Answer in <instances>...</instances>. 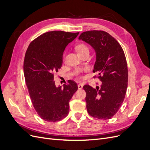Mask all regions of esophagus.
I'll return each mask as SVG.
<instances>
[{
    "instance_id": "1",
    "label": "esophagus",
    "mask_w": 150,
    "mask_h": 150,
    "mask_svg": "<svg viewBox=\"0 0 150 150\" xmlns=\"http://www.w3.org/2000/svg\"><path fill=\"white\" fill-rule=\"evenodd\" d=\"M78 89H82L83 88V85L82 84H79L78 85Z\"/></svg>"
}]
</instances>
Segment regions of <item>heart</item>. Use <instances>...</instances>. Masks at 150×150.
<instances>
[{"instance_id":"b5f03b06","label":"heart","mask_w":150,"mask_h":150,"mask_svg":"<svg viewBox=\"0 0 150 150\" xmlns=\"http://www.w3.org/2000/svg\"><path fill=\"white\" fill-rule=\"evenodd\" d=\"M76 49L77 50V51H78V54L82 53V52H86V51L89 52L88 47L84 44H79L78 45H77L76 47Z\"/></svg>"}]
</instances>
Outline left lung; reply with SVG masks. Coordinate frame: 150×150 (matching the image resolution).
<instances>
[{
	"label": "left lung",
	"mask_w": 150,
	"mask_h": 150,
	"mask_svg": "<svg viewBox=\"0 0 150 150\" xmlns=\"http://www.w3.org/2000/svg\"><path fill=\"white\" fill-rule=\"evenodd\" d=\"M79 39L94 49L96 58L93 72H97L101 81L96 88L88 84L83 86L87 111L98 119H111L120 108L128 87V66L123 50L114 38L103 30L84 32Z\"/></svg>",
	"instance_id": "1"
}]
</instances>
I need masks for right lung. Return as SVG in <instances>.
<instances>
[{"label":"right lung","mask_w":150,"mask_h":150,"mask_svg":"<svg viewBox=\"0 0 150 150\" xmlns=\"http://www.w3.org/2000/svg\"><path fill=\"white\" fill-rule=\"evenodd\" d=\"M79 33L54 30L39 35L27 49L24 73L33 106L44 121L56 122L69 113V103L78 90L73 81L56 87L54 73L62 64V55L68 44Z\"/></svg>","instance_id":"1"}]
</instances>
